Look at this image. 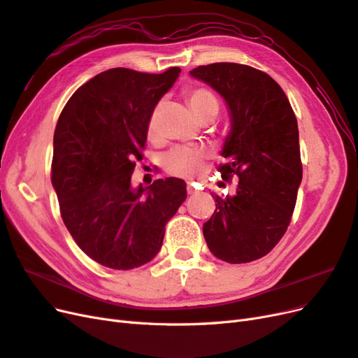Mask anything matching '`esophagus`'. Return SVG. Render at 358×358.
Masks as SVG:
<instances>
[{
  "instance_id": "esophagus-1",
  "label": "esophagus",
  "mask_w": 358,
  "mask_h": 358,
  "mask_svg": "<svg viewBox=\"0 0 358 358\" xmlns=\"http://www.w3.org/2000/svg\"><path fill=\"white\" fill-rule=\"evenodd\" d=\"M187 192L189 194V196H194V194H196V188H194L191 183H188V185H187Z\"/></svg>"
}]
</instances>
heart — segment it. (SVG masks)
Instances as JSON below:
<instances>
[{
    "label": "heart",
    "mask_w": 358,
    "mask_h": 358,
    "mask_svg": "<svg viewBox=\"0 0 358 358\" xmlns=\"http://www.w3.org/2000/svg\"><path fill=\"white\" fill-rule=\"evenodd\" d=\"M187 101L192 113L199 117V121L213 119L218 113V100L206 88H189L187 92ZM157 128V110L150 115L148 122V136L152 138ZM206 152L200 148L194 146H176L162 158L164 169L179 178H194L204 169Z\"/></svg>",
    "instance_id": "heart-1"
}]
</instances>
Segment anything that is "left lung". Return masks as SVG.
<instances>
[{
    "mask_svg": "<svg viewBox=\"0 0 358 358\" xmlns=\"http://www.w3.org/2000/svg\"><path fill=\"white\" fill-rule=\"evenodd\" d=\"M189 74L227 104L231 128L218 170L222 179L239 178L234 196L210 192L216 209L203 236L216 258L251 263L282 239L294 210L303 175L297 119L282 88L254 67L215 62Z\"/></svg>",
    "mask_w": 358,
    "mask_h": 358,
    "instance_id": "obj_1",
    "label": "left lung"
}]
</instances>
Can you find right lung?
<instances>
[{
	"label": "right lung",
	"instance_id": "1",
	"mask_svg": "<svg viewBox=\"0 0 358 358\" xmlns=\"http://www.w3.org/2000/svg\"><path fill=\"white\" fill-rule=\"evenodd\" d=\"M179 73V67L161 74L110 69L82 85L59 115L52 185L74 242L104 267L149 263L187 199V183L178 178L131 185L149 117Z\"/></svg>",
	"mask_w": 358,
	"mask_h": 358
}]
</instances>
